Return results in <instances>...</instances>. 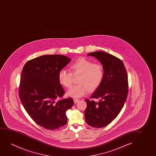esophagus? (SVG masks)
Returning a JSON list of instances; mask_svg holds the SVG:
<instances>
[{
    "instance_id": "34e87169",
    "label": "esophagus",
    "mask_w": 156,
    "mask_h": 156,
    "mask_svg": "<svg viewBox=\"0 0 156 156\" xmlns=\"http://www.w3.org/2000/svg\"><path fill=\"white\" fill-rule=\"evenodd\" d=\"M79 101V99H78V98H73V101H74V102H75V103H77Z\"/></svg>"
}]
</instances>
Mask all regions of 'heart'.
Wrapping results in <instances>:
<instances>
[{"instance_id":"obj_1","label":"heart","mask_w":156,"mask_h":156,"mask_svg":"<svg viewBox=\"0 0 156 156\" xmlns=\"http://www.w3.org/2000/svg\"><path fill=\"white\" fill-rule=\"evenodd\" d=\"M70 68L73 74L80 73L78 78L79 83L73 86L67 92L69 96L80 98L88 90L93 91L100 86L104 78V69L100 63H93L84 58H79L71 64ZM58 81L66 88L71 87L73 83L72 73L61 69L58 73Z\"/></svg>"}]
</instances>
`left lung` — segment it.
I'll list each match as a JSON object with an SVG mask.
<instances>
[{"label": "left lung", "instance_id": "left-lung-1", "mask_svg": "<svg viewBox=\"0 0 156 156\" xmlns=\"http://www.w3.org/2000/svg\"><path fill=\"white\" fill-rule=\"evenodd\" d=\"M100 61L104 69L102 83L90 99H85V119L90 126L102 128L117 117L126 102L128 91V77L122 60L104 51L88 54ZM94 99H98L96 102Z\"/></svg>", "mask_w": 156, "mask_h": 156}]
</instances>
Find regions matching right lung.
Returning a JSON list of instances; mask_svg holds the SVG:
<instances>
[{
    "mask_svg": "<svg viewBox=\"0 0 156 156\" xmlns=\"http://www.w3.org/2000/svg\"><path fill=\"white\" fill-rule=\"evenodd\" d=\"M71 59L61 55H45L29 60L24 66L19 97L30 117L39 126L54 130L67 122L66 111L74 104L73 98L58 100L64 95L58 73Z\"/></svg>",
    "mask_w": 156,
    "mask_h": 156,
    "instance_id": "add662e5",
    "label": "right lung"
}]
</instances>
